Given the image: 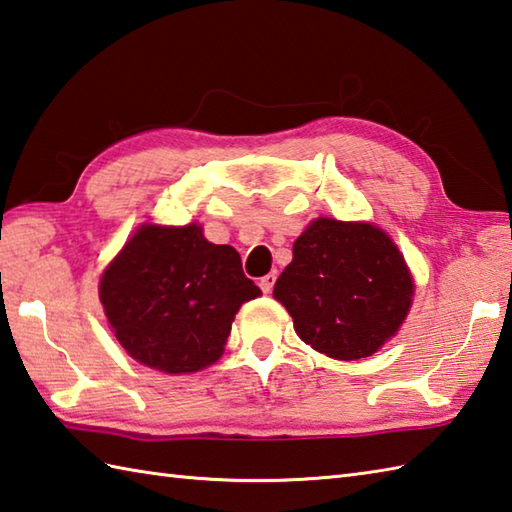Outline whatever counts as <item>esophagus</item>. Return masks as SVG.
Listing matches in <instances>:
<instances>
[{
  "instance_id": "34e87169",
  "label": "esophagus",
  "mask_w": 512,
  "mask_h": 512,
  "mask_svg": "<svg viewBox=\"0 0 512 512\" xmlns=\"http://www.w3.org/2000/svg\"><path fill=\"white\" fill-rule=\"evenodd\" d=\"M276 274H274V271H271V274H267V276H263V278H260V289H263L265 291V294H269V291L271 289H274V285H276Z\"/></svg>"
}]
</instances>
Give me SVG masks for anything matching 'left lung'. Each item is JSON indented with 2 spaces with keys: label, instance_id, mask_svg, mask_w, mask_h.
I'll return each mask as SVG.
<instances>
[{
  "label": "left lung",
  "instance_id": "8db88e82",
  "mask_svg": "<svg viewBox=\"0 0 512 512\" xmlns=\"http://www.w3.org/2000/svg\"><path fill=\"white\" fill-rule=\"evenodd\" d=\"M413 278L391 238L369 223L318 218L276 280L294 329L336 360L369 358L409 314Z\"/></svg>",
  "mask_w": 512,
  "mask_h": 512
}]
</instances>
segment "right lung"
I'll return each mask as SVG.
<instances>
[{
    "mask_svg": "<svg viewBox=\"0 0 512 512\" xmlns=\"http://www.w3.org/2000/svg\"><path fill=\"white\" fill-rule=\"evenodd\" d=\"M258 296L236 249L205 241L194 223L143 225L99 285L121 347L165 373H192L221 358L236 311Z\"/></svg>",
    "mask_w": 512,
    "mask_h": 512,
    "instance_id": "add662e5",
    "label": "right lung"
}]
</instances>
